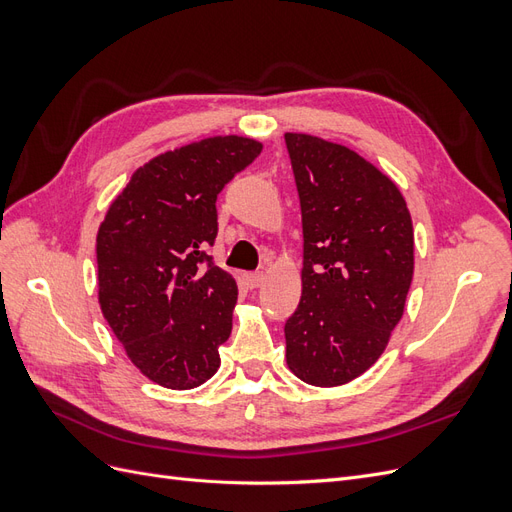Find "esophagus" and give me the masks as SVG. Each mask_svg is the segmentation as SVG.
<instances>
[{
  "label": "esophagus",
  "instance_id": "esophagus-1",
  "mask_svg": "<svg viewBox=\"0 0 512 512\" xmlns=\"http://www.w3.org/2000/svg\"><path fill=\"white\" fill-rule=\"evenodd\" d=\"M245 282L250 288H258V286H262V282H265V273H262V271L245 273Z\"/></svg>",
  "mask_w": 512,
  "mask_h": 512
}]
</instances>
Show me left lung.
Returning a JSON list of instances; mask_svg holds the SVG:
<instances>
[{
  "label": "left lung",
  "mask_w": 512,
  "mask_h": 512,
  "mask_svg": "<svg viewBox=\"0 0 512 512\" xmlns=\"http://www.w3.org/2000/svg\"><path fill=\"white\" fill-rule=\"evenodd\" d=\"M303 222V292L284 327L286 363L314 386L374 365L404 316L414 230L404 196L359 153L288 132Z\"/></svg>",
  "instance_id": "obj_1"
}]
</instances>
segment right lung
<instances>
[{
	"label": "right lung",
	"instance_id": "1",
	"mask_svg": "<svg viewBox=\"0 0 512 512\" xmlns=\"http://www.w3.org/2000/svg\"><path fill=\"white\" fill-rule=\"evenodd\" d=\"M262 145L211 136L149 160L100 224L98 301L130 361L160 386L194 389L220 367L237 282L213 265L215 200Z\"/></svg>",
	"mask_w": 512,
	"mask_h": 512
}]
</instances>
